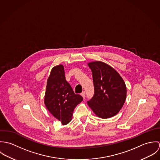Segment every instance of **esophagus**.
Returning <instances> with one entry per match:
<instances>
[{
	"mask_svg": "<svg viewBox=\"0 0 160 160\" xmlns=\"http://www.w3.org/2000/svg\"><path fill=\"white\" fill-rule=\"evenodd\" d=\"M81 95L82 96V97H83L84 98H85V97H86V92H82L81 93Z\"/></svg>",
	"mask_w": 160,
	"mask_h": 160,
	"instance_id": "34e87169",
	"label": "esophagus"
}]
</instances>
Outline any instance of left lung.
<instances>
[{"label":"left lung","mask_w":160,"mask_h":160,"mask_svg":"<svg viewBox=\"0 0 160 160\" xmlns=\"http://www.w3.org/2000/svg\"><path fill=\"white\" fill-rule=\"evenodd\" d=\"M91 69L94 94L88 101L97 116L109 118L117 114L126 98V84L118 72L102 62L88 63Z\"/></svg>","instance_id":"1"}]
</instances>
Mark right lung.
Masks as SVG:
<instances>
[{
    "label": "right lung",
    "mask_w": 160,
    "mask_h": 160,
    "mask_svg": "<svg viewBox=\"0 0 160 160\" xmlns=\"http://www.w3.org/2000/svg\"><path fill=\"white\" fill-rule=\"evenodd\" d=\"M83 97L76 94L65 79L62 65L52 69L47 80L44 103L48 112L63 125L68 124L76 107Z\"/></svg>",
    "instance_id": "1"
}]
</instances>
